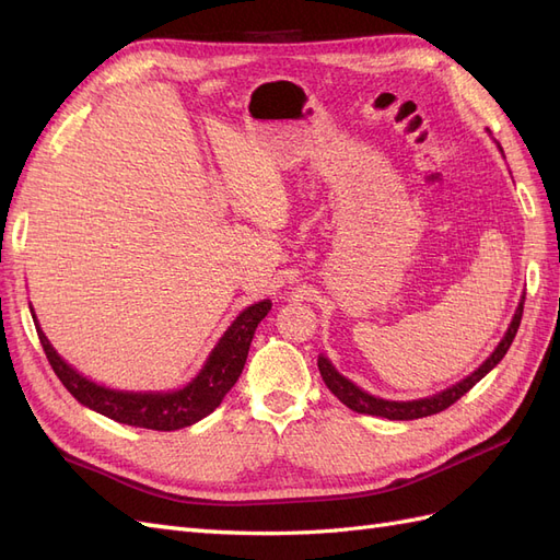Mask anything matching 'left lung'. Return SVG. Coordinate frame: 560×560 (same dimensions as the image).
Here are the masks:
<instances>
[{
  "mask_svg": "<svg viewBox=\"0 0 560 560\" xmlns=\"http://www.w3.org/2000/svg\"><path fill=\"white\" fill-rule=\"evenodd\" d=\"M523 301L525 296L521 299L518 308L514 313V319L510 329H506L504 338L500 341V346L495 348V352L490 354V358L474 371L471 376H467L465 381L455 383L453 387L444 389V393H439L434 397H425V399H413V401H387V399H378V397H371L366 395L364 389H360L354 383H350L346 376L338 374V371L331 366V362L327 358H317V366H319V376L322 381H325V385L331 389V395L341 399L348 409L358 411V413H366V416H381V418H387V420H416V418H425V416H434L439 411L448 409L451 404H455L457 399H460L463 395H467L469 389L477 385L490 369L498 366L500 360L506 354V350H510L514 336L518 331V325H521V315H523Z\"/></svg>",
  "mask_w": 560,
  "mask_h": 560,
  "instance_id": "1",
  "label": "left lung"
}]
</instances>
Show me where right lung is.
<instances>
[{
	"label": "right lung",
	"instance_id": "1",
	"mask_svg": "<svg viewBox=\"0 0 560 560\" xmlns=\"http://www.w3.org/2000/svg\"><path fill=\"white\" fill-rule=\"evenodd\" d=\"M268 311L270 301H259L235 317L222 341L212 350L206 366L200 369V374L177 393H116V389L95 385L60 360V354L48 343L39 325L35 327L48 364L54 366L56 376L77 401L116 422H124V425L173 432L194 425L222 404L229 389L243 374L252 336ZM32 319L37 322L35 313H32Z\"/></svg>",
	"mask_w": 560,
	"mask_h": 560
}]
</instances>
